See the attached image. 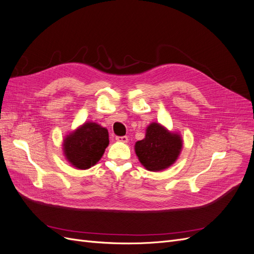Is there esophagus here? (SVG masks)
Segmentation results:
<instances>
[{
  "label": "esophagus",
  "mask_w": 254,
  "mask_h": 254,
  "mask_svg": "<svg viewBox=\"0 0 254 254\" xmlns=\"http://www.w3.org/2000/svg\"><path fill=\"white\" fill-rule=\"evenodd\" d=\"M115 140L118 142H122V143H128V136L124 135V136H117L115 137Z\"/></svg>",
  "instance_id": "esophagus-1"
}]
</instances>
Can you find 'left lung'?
I'll use <instances>...</instances> for the list:
<instances>
[{
	"label": "left lung",
	"mask_w": 254,
	"mask_h": 254,
	"mask_svg": "<svg viewBox=\"0 0 254 254\" xmlns=\"http://www.w3.org/2000/svg\"><path fill=\"white\" fill-rule=\"evenodd\" d=\"M181 135L172 132L159 123L146 128L145 137L134 145L141 164L150 172H160L172 166L182 150Z\"/></svg>",
	"instance_id": "8db88e82"
}]
</instances>
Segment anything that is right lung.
Listing matches in <instances>:
<instances>
[{
  "label": "right lung",
  "instance_id": "1",
  "mask_svg": "<svg viewBox=\"0 0 254 254\" xmlns=\"http://www.w3.org/2000/svg\"><path fill=\"white\" fill-rule=\"evenodd\" d=\"M108 145V130L86 122L64 137L63 147L68 163L78 170H88L101 160Z\"/></svg>",
  "mask_w": 254,
  "mask_h": 254
}]
</instances>
